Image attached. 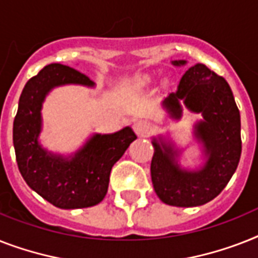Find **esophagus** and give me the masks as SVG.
<instances>
[{"label":"esophagus","mask_w":258,"mask_h":258,"mask_svg":"<svg viewBox=\"0 0 258 258\" xmlns=\"http://www.w3.org/2000/svg\"><path fill=\"white\" fill-rule=\"evenodd\" d=\"M134 131H135L136 135L146 136L150 134L151 124L147 120H136V122L134 123Z\"/></svg>","instance_id":"34e87169"}]
</instances>
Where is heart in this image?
<instances>
[{"label":"heart","mask_w":258,"mask_h":258,"mask_svg":"<svg viewBox=\"0 0 258 258\" xmlns=\"http://www.w3.org/2000/svg\"><path fill=\"white\" fill-rule=\"evenodd\" d=\"M147 81H148V78H146V77L140 79V82H142V83H146V82H147Z\"/></svg>","instance_id":"obj_1"}]
</instances>
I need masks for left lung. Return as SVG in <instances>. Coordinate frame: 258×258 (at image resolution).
<instances>
[{
    "label": "left lung",
    "instance_id": "8db88e82",
    "mask_svg": "<svg viewBox=\"0 0 258 258\" xmlns=\"http://www.w3.org/2000/svg\"><path fill=\"white\" fill-rule=\"evenodd\" d=\"M185 66L187 60H172ZM202 114L194 125L195 139L203 148V164L185 168L180 164L183 150L163 135L152 138L151 179L163 203L173 207H199L211 202L233 176L241 156V122L233 94L223 77L196 63L180 79L177 90L163 100L171 119H181L183 106Z\"/></svg>",
    "mask_w": 258,
    "mask_h": 258
}]
</instances>
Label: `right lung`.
I'll list each match as a JSON object with an SVG mask.
<instances>
[{"instance_id":"right-lung-1","label":"right lung","mask_w":258,"mask_h":258,"mask_svg":"<svg viewBox=\"0 0 258 258\" xmlns=\"http://www.w3.org/2000/svg\"><path fill=\"white\" fill-rule=\"evenodd\" d=\"M95 87L89 77L60 63L47 64L27 81L13 123V144L18 169L27 185L62 209L94 207L104 199L112 165L136 139L131 127L114 134H94L70 155L51 152L39 142L42 106L55 87Z\"/></svg>"}]
</instances>
